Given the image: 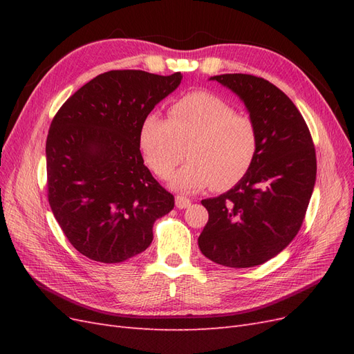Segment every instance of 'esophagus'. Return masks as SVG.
Listing matches in <instances>:
<instances>
[{"instance_id":"1","label":"esophagus","mask_w":354,"mask_h":354,"mask_svg":"<svg viewBox=\"0 0 354 354\" xmlns=\"http://www.w3.org/2000/svg\"><path fill=\"white\" fill-rule=\"evenodd\" d=\"M190 205V199L186 198V196H176V207L178 209H183V208H187Z\"/></svg>"}]
</instances>
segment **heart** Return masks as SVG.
Listing matches in <instances>:
<instances>
[{
  "label": "heart",
  "mask_w": 354,
  "mask_h": 354,
  "mask_svg": "<svg viewBox=\"0 0 354 354\" xmlns=\"http://www.w3.org/2000/svg\"><path fill=\"white\" fill-rule=\"evenodd\" d=\"M259 128L218 95L196 91L169 108V120L147 113L138 130L146 164L168 178L186 156L189 162L169 180L174 190H226L246 176L259 153Z\"/></svg>",
  "instance_id": "1"
}]
</instances>
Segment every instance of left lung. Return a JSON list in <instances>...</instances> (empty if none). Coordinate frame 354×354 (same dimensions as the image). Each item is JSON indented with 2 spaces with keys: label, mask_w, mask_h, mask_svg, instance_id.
Wrapping results in <instances>:
<instances>
[{
  "label": "left lung",
  "mask_w": 354,
  "mask_h": 354,
  "mask_svg": "<svg viewBox=\"0 0 354 354\" xmlns=\"http://www.w3.org/2000/svg\"><path fill=\"white\" fill-rule=\"evenodd\" d=\"M243 102L259 128V153L226 194L202 199L209 218L198 245L211 261L245 269L285 250L301 227L316 183V152L304 118L288 95L246 73L211 77Z\"/></svg>",
  "instance_id": "8db88e82"
}]
</instances>
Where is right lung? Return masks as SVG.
<instances>
[{
    "label": "right lung",
    "instance_id": "add662e5",
    "mask_svg": "<svg viewBox=\"0 0 354 354\" xmlns=\"http://www.w3.org/2000/svg\"><path fill=\"white\" fill-rule=\"evenodd\" d=\"M183 75L109 71L63 103L47 136V190L55 218L77 251L100 263L143 252L174 196L151 174L138 146L143 118Z\"/></svg>",
    "mask_w": 354,
    "mask_h": 354
}]
</instances>
